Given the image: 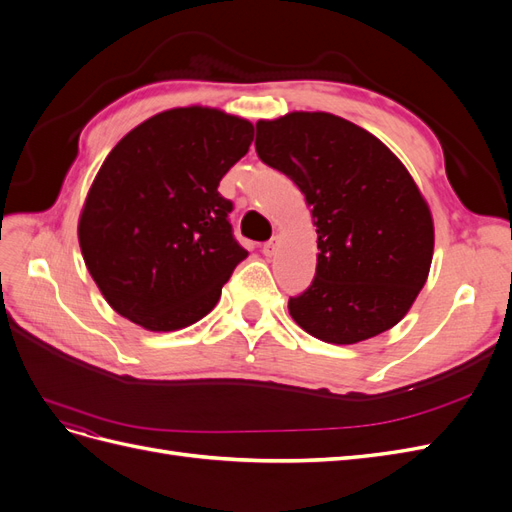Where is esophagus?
Here are the masks:
<instances>
[{
    "label": "esophagus",
    "mask_w": 512,
    "mask_h": 512,
    "mask_svg": "<svg viewBox=\"0 0 512 512\" xmlns=\"http://www.w3.org/2000/svg\"><path fill=\"white\" fill-rule=\"evenodd\" d=\"M277 245H280V239L273 237L271 241H267L265 245H262V254H265V256H273L275 250H277Z\"/></svg>",
    "instance_id": "34e87169"
}]
</instances>
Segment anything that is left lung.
I'll list each match as a JSON object with an SVG mask.
<instances>
[{"instance_id":"left-lung-1","label":"left lung","mask_w":512,"mask_h":512,"mask_svg":"<svg viewBox=\"0 0 512 512\" xmlns=\"http://www.w3.org/2000/svg\"><path fill=\"white\" fill-rule=\"evenodd\" d=\"M258 158L303 192L318 232L314 282L288 312L327 344H359L408 314L433 258V220L380 138L331 113L256 123Z\"/></svg>"}]
</instances>
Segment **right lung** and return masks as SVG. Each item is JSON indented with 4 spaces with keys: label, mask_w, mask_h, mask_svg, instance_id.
Segmentation results:
<instances>
[{
    "label": "right lung",
    "mask_w": 512,
    "mask_h": 512,
    "mask_svg": "<svg viewBox=\"0 0 512 512\" xmlns=\"http://www.w3.org/2000/svg\"><path fill=\"white\" fill-rule=\"evenodd\" d=\"M254 141L220 108H170L130 130L87 192L79 243L117 314L147 331L205 318L247 252L232 237L218 185Z\"/></svg>",
    "instance_id": "right-lung-1"
}]
</instances>
